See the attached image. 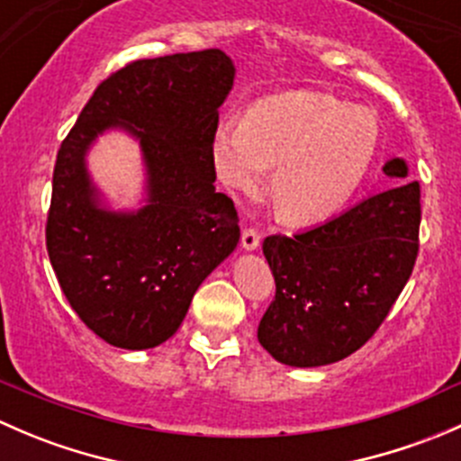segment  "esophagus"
I'll use <instances>...</instances> for the list:
<instances>
[{"label":"esophagus","mask_w":461,"mask_h":461,"mask_svg":"<svg viewBox=\"0 0 461 461\" xmlns=\"http://www.w3.org/2000/svg\"><path fill=\"white\" fill-rule=\"evenodd\" d=\"M240 245H243V249H248V252H254L260 245V234L257 230H245L243 236H240Z\"/></svg>","instance_id":"1"}]
</instances>
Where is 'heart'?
<instances>
[{
    "label": "heart",
    "instance_id": "b5f03b06",
    "mask_svg": "<svg viewBox=\"0 0 461 461\" xmlns=\"http://www.w3.org/2000/svg\"><path fill=\"white\" fill-rule=\"evenodd\" d=\"M379 149V120L364 106L319 91L276 93L248 118L218 122L212 158L230 187L257 192L272 162V201L283 221L310 225L334 216L364 183Z\"/></svg>",
    "mask_w": 461,
    "mask_h": 461
}]
</instances>
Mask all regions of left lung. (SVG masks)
I'll return each instance as SVG.
<instances>
[{"label":"left lung","instance_id":"1","mask_svg":"<svg viewBox=\"0 0 461 461\" xmlns=\"http://www.w3.org/2000/svg\"><path fill=\"white\" fill-rule=\"evenodd\" d=\"M394 180L339 216L294 236H267L263 254L276 296L258 323L269 355L294 368L346 359L376 332L402 294L420 249V183L403 158Z\"/></svg>","mask_w":461,"mask_h":461}]
</instances>
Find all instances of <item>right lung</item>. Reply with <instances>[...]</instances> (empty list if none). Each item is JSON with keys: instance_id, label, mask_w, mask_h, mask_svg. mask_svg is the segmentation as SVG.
Here are the masks:
<instances>
[{"instance_id": "right-lung-1", "label": "right lung", "mask_w": 461, "mask_h": 461, "mask_svg": "<svg viewBox=\"0 0 461 461\" xmlns=\"http://www.w3.org/2000/svg\"><path fill=\"white\" fill-rule=\"evenodd\" d=\"M236 68L222 50L138 59L106 77L58 151L46 249L88 330L124 350L174 337L201 283L236 249L239 213L216 192L212 140ZM106 131L139 142L145 196L111 210L86 156Z\"/></svg>"}]
</instances>
